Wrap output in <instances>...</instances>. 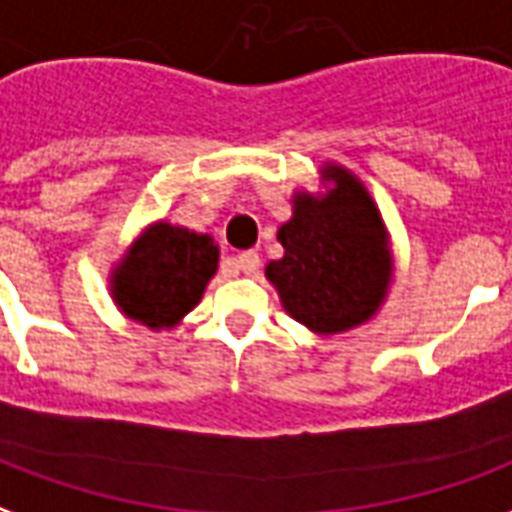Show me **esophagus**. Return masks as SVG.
Listing matches in <instances>:
<instances>
[{
  "label": "esophagus",
  "mask_w": 512,
  "mask_h": 512,
  "mask_svg": "<svg viewBox=\"0 0 512 512\" xmlns=\"http://www.w3.org/2000/svg\"><path fill=\"white\" fill-rule=\"evenodd\" d=\"M234 264H237V270H242V272H256L259 270L261 259L256 251H242L240 256L234 259Z\"/></svg>",
  "instance_id": "obj_1"
}]
</instances>
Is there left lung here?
Returning <instances> with one entry per match:
<instances>
[{"label":"left lung","instance_id":"obj_1","mask_svg":"<svg viewBox=\"0 0 512 512\" xmlns=\"http://www.w3.org/2000/svg\"><path fill=\"white\" fill-rule=\"evenodd\" d=\"M283 259L264 267L283 311L316 335H341L382 311L395 281L390 231L363 179L341 163L319 169V190H294L278 229Z\"/></svg>","mask_w":512,"mask_h":512}]
</instances>
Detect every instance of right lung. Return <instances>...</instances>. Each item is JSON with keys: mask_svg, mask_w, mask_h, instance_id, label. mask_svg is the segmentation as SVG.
Listing matches in <instances>:
<instances>
[{"mask_svg": "<svg viewBox=\"0 0 512 512\" xmlns=\"http://www.w3.org/2000/svg\"><path fill=\"white\" fill-rule=\"evenodd\" d=\"M220 248L210 234L155 220L138 231L108 272L117 311L149 330H174L204 297L218 272Z\"/></svg>", "mask_w": 512, "mask_h": 512, "instance_id": "right-lung-1", "label": "right lung"}]
</instances>
